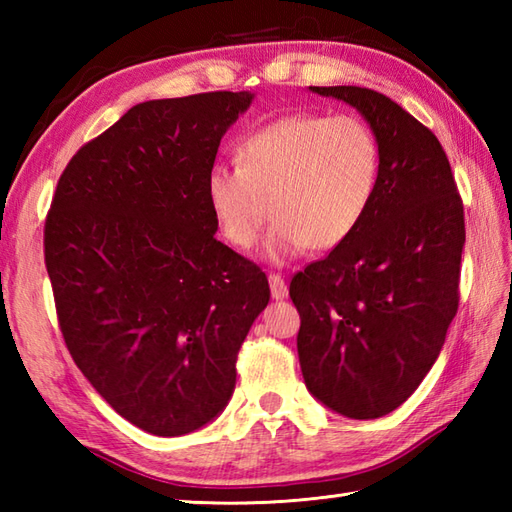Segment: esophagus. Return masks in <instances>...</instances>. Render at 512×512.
<instances>
[{"label": "esophagus", "instance_id": "obj_1", "mask_svg": "<svg viewBox=\"0 0 512 512\" xmlns=\"http://www.w3.org/2000/svg\"><path fill=\"white\" fill-rule=\"evenodd\" d=\"M268 284H270V295H273L275 301H281V299L288 297L286 281L281 279L279 275H268Z\"/></svg>", "mask_w": 512, "mask_h": 512}]
</instances>
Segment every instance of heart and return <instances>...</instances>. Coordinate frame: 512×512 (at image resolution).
I'll return each instance as SVG.
<instances>
[{
	"label": "heart",
	"mask_w": 512,
	"mask_h": 512,
	"mask_svg": "<svg viewBox=\"0 0 512 512\" xmlns=\"http://www.w3.org/2000/svg\"><path fill=\"white\" fill-rule=\"evenodd\" d=\"M380 147L372 129L350 114L301 112L255 129L237 147V165L206 173V204L224 239L250 248L268 215L270 264L345 244L372 209Z\"/></svg>",
	"instance_id": "b5f03b06"
}]
</instances>
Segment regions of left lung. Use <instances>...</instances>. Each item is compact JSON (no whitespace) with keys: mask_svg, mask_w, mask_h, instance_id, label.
<instances>
[{"mask_svg":"<svg viewBox=\"0 0 512 512\" xmlns=\"http://www.w3.org/2000/svg\"><path fill=\"white\" fill-rule=\"evenodd\" d=\"M365 118L380 147L358 231L290 281L310 394L354 420L398 409L436 363L458 312L464 206L440 140L398 103L356 85L308 88Z\"/></svg>","mask_w":512,"mask_h":512,"instance_id":"1","label":"left lung"}]
</instances>
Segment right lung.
Listing matches in <instances>:
<instances>
[{
    "label": "right lung",
    "instance_id": "add662e5",
    "mask_svg": "<svg viewBox=\"0 0 512 512\" xmlns=\"http://www.w3.org/2000/svg\"><path fill=\"white\" fill-rule=\"evenodd\" d=\"M253 92L134 105L76 151L43 233L59 325L76 367L151 436L215 420L268 306L266 275L217 242L206 173Z\"/></svg>",
    "mask_w": 512,
    "mask_h": 512
}]
</instances>
